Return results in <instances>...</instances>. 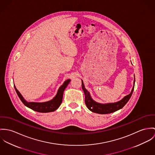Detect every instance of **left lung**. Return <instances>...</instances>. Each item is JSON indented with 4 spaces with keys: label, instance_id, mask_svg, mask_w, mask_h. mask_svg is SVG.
<instances>
[{
    "label": "left lung",
    "instance_id": "left-lung-1",
    "mask_svg": "<svg viewBox=\"0 0 155 155\" xmlns=\"http://www.w3.org/2000/svg\"><path fill=\"white\" fill-rule=\"evenodd\" d=\"M81 81H82V88L85 94V103L87 108L90 111L94 113H97L99 114H107L114 112L115 111H117L120 109H122L126 104V103L128 102L134 90V84H135V76L134 79L133 87L130 93L125 96L120 101L115 103L103 104V103H98L94 101L91 97L90 92L88 91L85 88L83 81L82 80H81Z\"/></svg>",
    "mask_w": 155,
    "mask_h": 155
}]
</instances>
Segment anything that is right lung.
Returning a JSON list of instances; mask_svg holds the SVG:
<instances>
[{
  "mask_svg": "<svg viewBox=\"0 0 155 155\" xmlns=\"http://www.w3.org/2000/svg\"><path fill=\"white\" fill-rule=\"evenodd\" d=\"M70 81H71L70 79L67 80L63 83V84L59 88L57 94L52 100L48 102H27L17 89L15 84H14V87L18 97H19L20 100L22 101V103H24L25 106H26L27 107L31 109L32 110L36 112H41V113H47V112H51L56 110L60 106L62 102L64 91L66 88V87L68 85Z\"/></svg>",
  "mask_w": 155,
  "mask_h": 155,
  "instance_id": "add662e5",
  "label": "right lung"
}]
</instances>
